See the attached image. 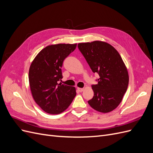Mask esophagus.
<instances>
[{
  "label": "esophagus",
  "mask_w": 153,
  "mask_h": 153,
  "mask_svg": "<svg viewBox=\"0 0 153 153\" xmlns=\"http://www.w3.org/2000/svg\"><path fill=\"white\" fill-rule=\"evenodd\" d=\"M77 90L79 92H82L84 91V88H80V87H77Z\"/></svg>",
  "instance_id": "obj_1"
}]
</instances>
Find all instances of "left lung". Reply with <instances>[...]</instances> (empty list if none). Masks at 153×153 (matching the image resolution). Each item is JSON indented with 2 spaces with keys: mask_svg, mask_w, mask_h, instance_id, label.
Here are the masks:
<instances>
[{
  "mask_svg": "<svg viewBox=\"0 0 153 153\" xmlns=\"http://www.w3.org/2000/svg\"><path fill=\"white\" fill-rule=\"evenodd\" d=\"M78 48L92 72L99 75L98 84L92 85L94 96L88 103L100 112H111L121 102L128 86V73L121 55L103 41L78 43Z\"/></svg>",
  "mask_w": 153,
  "mask_h": 153,
  "instance_id": "1",
  "label": "left lung"
}]
</instances>
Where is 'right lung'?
Here are the masks:
<instances>
[{
  "instance_id": "obj_1",
  "label": "right lung",
  "mask_w": 153,
  "mask_h": 153,
  "mask_svg": "<svg viewBox=\"0 0 153 153\" xmlns=\"http://www.w3.org/2000/svg\"><path fill=\"white\" fill-rule=\"evenodd\" d=\"M76 47V44L48 46L37 55L30 66L29 80L36 103L45 112H64L76 96L74 87L58 82L62 78L63 62Z\"/></svg>"
}]
</instances>
